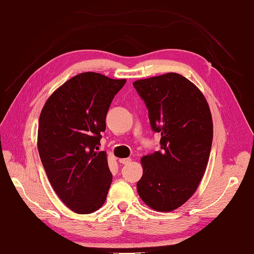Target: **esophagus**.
I'll return each instance as SVG.
<instances>
[{
  "label": "esophagus",
  "instance_id": "esophagus-1",
  "mask_svg": "<svg viewBox=\"0 0 254 254\" xmlns=\"http://www.w3.org/2000/svg\"><path fill=\"white\" fill-rule=\"evenodd\" d=\"M118 162L121 163V164H128V163H130L131 162V159H129V157H127V159H120L118 160Z\"/></svg>",
  "mask_w": 254,
  "mask_h": 254
}]
</instances>
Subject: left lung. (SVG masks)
I'll list each match as a JSON object with an SVG mask.
<instances>
[{"label":"left lung","instance_id":"8db88e82","mask_svg":"<svg viewBox=\"0 0 254 254\" xmlns=\"http://www.w3.org/2000/svg\"><path fill=\"white\" fill-rule=\"evenodd\" d=\"M132 84L152 130L161 133V150L141 159L138 193L148 206L170 212L194 193L204 175L213 140L210 108L200 90L176 72Z\"/></svg>","mask_w":254,"mask_h":254}]
</instances>
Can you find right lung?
Segmentation results:
<instances>
[{
    "label": "right lung",
    "instance_id": "1",
    "mask_svg": "<svg viewBox=\"0 0 254 254\" xmlns=\"http://www.w3.org/2000/svg\"><path fill=\"white\" fill-rule=\"evenodd\" d=\"M126 79L82 72L61 86L39 118L38 150L51 185L71 211L90 214L103 205L112 184L101 132L115 94Z\"/></svg>",
    "mask_w": 254,
    "mask_h": 254
}]
</instances>
